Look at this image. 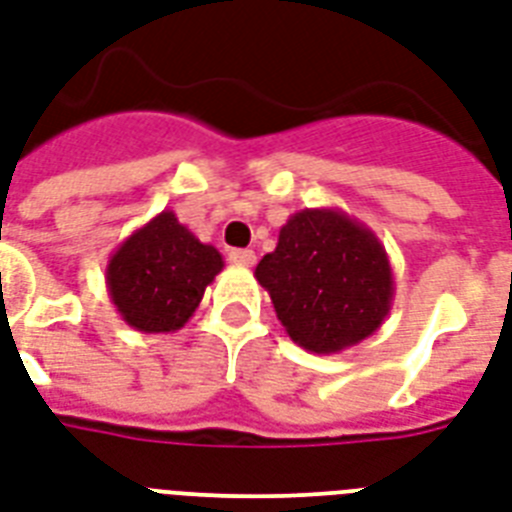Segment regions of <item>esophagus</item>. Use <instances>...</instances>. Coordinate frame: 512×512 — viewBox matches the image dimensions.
I'll use <instances>...</instances> for the list:
<instances>
[{"label":"esophagus","mask_w":512,"mask_h":512,"mask_svg":"<svg viewBox=\"0 0 512 512\" xmlns=\"http://www.w3.org/2000/svg\"><path fill=\"white\" fill-rule=\"evenodd\" d=\"M228 260H231L233 265H241V268H249V265H255V252L252 249H231L228 252Z\"/></svg>","instance_id":"34e87169"}]
</instances>
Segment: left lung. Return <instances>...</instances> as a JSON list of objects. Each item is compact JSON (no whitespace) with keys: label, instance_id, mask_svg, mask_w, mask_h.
Wrapping results in <instances>:
<instances>
[{"label":"left lung","instance_id":"left-lung-1","mask_svg":"<svg viewBox=\"0 0 512 512\" xmlns=\"http://www.w3.org/2000/svg\"><path fill=\"white\" fill-rule=\"evenodd\" d=\"M281 327L311 353H340L374 335L393 305V268L372 228L340 209H300L257 263Z\"/></svg>","mask_w":512,"mask_h":512}]
</instances>
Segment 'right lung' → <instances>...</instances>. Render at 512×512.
I'll return each mask as SVG.
<instances>
[{"mask_svg":"<svg viewBox=\"0 0 512 512\" xmlns=\"http://www.w3.org/2000/svg\"><path fill=\"white\" fill-rule=\"evenodd\" d=\"M220 271L223 255L164 209L108 257L106 287L124 324L159 335L185 327Z\"/></svg>","mask_w":512,"mask_h":512,"instance_id":"right-lung-1","label":"right lung"}]
</instances>
